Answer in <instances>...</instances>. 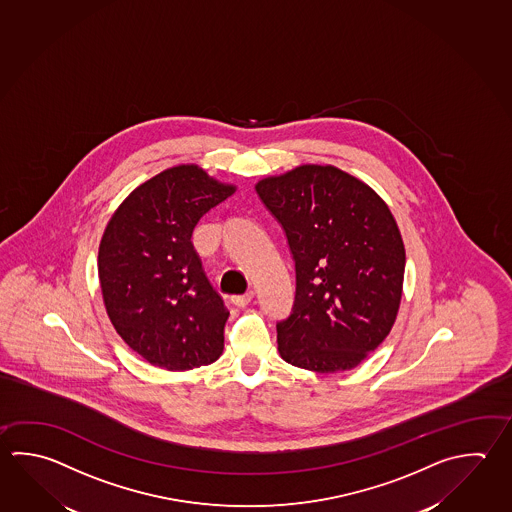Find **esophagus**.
<instances>
[{
  "mask_svg": "<svg viewBox=\"0 0 512 512\" xmlns=\"http://www.w3.org/2000/svg\"><path fill=\"white\" fill-rule=\"evenodd\" d=\"M253 297H255V293L248 291V293H244V295H235V297H232V302L235 306H239V308H246L251 300H253Z\"/></svg>",
  "mask_w": 512,
  "mask_h": 512,
  "instance_id": "obj_1",
  "label": "esophagus"
}]
</instances>
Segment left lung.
Wrapping results in <instances>:
<instances>
[{"instance_id":"obj_1","label":"left lung","mask_w":512,"mask_h":512,"mask_svg":"<svg viewBox=\"0 0 512 512\" xmlns=\"http://www.w3.org/2000/svg\"><path fill=\"white\" fill-rule=\"evenodd\" d=\"M255 190L282 224L297 271L293 311L277 324L280 357L315 373L357 367L400 309L405 246L395 215L333 164H300Z\"/></svg>"}]
</instances>
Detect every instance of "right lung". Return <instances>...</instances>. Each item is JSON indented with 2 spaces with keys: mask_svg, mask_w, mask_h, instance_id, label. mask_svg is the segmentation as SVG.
<instances>
[{
  "mask_svg": "<svg viewBox=\"0 0 512 512\" xmlns=\"http://www.w3.org/2000/svg\"><path fill=\"white\" fill-rule=\"evenodd\" d=\"M235 190L199 164H177L134 188L108 221L97 251L108 319L152 366L188 371L222 355L230 311L190 239Z\"/></svg>",
  "mask_w": 512,
  "mask_h": 512,
  "instance_id": "1",
  "label": "right lung"
}]
</instances>
